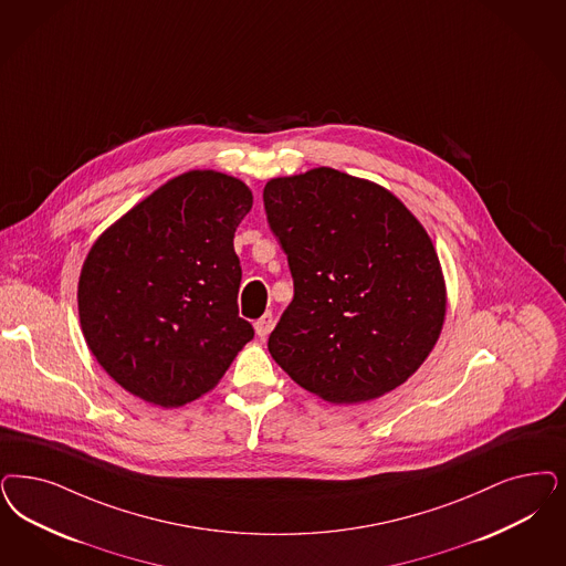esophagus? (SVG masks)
<instances>
[{"label": "esophagus", "instance_id": "esophagus-1", "mask_svg": "<svg viewBox=\"0 0 566 566\" xmlns=\"http://www.w3.org/2000/svg\"><path fill=\"white\" fill-rule=\"evenodd\" d=\"M273 328V315L272 313H265L263 317H259L256 322H254V332H256V336H261V338H265Z\"/></svg>", "mask_w": 566, "mask_h": 566}]
</instances>
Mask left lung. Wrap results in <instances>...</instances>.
<instances>
[{
	"label": "left lung",
	"instance_id": "1",
	"mask_svg": "<svg viewBox=\"0 0 566 566\" xmlns=\"http://www.w3.org/2000/svg\"><path fill=\"white\" fill-rule=\"evenodd\" d=\"M294 296L270 334L275 364L331 403L397 389L432 352L446 280L422 223L382 186L317 167L263 190Z\"/></svg>",
	"mask_w": 566,
	"mask_h": 566
}]
</instances>
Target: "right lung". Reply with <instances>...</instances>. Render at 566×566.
<instances>
[{
    "label": "right lung",
    "mask_w": 566,
    "mask_h": 566,
    "mask_svg": "<svg viewBox=\"0 0 566 566\" xmlns=\"http://www.w3.org/2000/svg\"><path fill=\"white\" fill-rule=\"evenodd\" d=\"M253 192L188 171L137 202L94 242L78 275L85 343L118 385L160 408L209 392L254 336L238 315V223Z\"/></svg>",
    "instance_id": "obj_1"
}]
</instances>
